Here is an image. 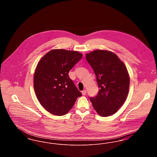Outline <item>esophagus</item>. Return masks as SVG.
<instances>
[{
    "instance_id": "obj_1",
    "label": "esophagus",
    "mask_w": 157,
    "mask_h": 157,
    "mask_svg": "<svg viewBox=\"0 0 157 157\" xmlns=\"http://www.w3.org/2000/svg\"><path fill=\"white\" fill-rule=\"evenodd\" d=\"M82 94L83 95H85L86 94V90H83L82 91Z\"/></svg>"
}]
</instances>
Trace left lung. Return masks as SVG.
<instances>
[{
	"instance_id": "1",
	"label": "left lung",
	"mask_w": 157,
	"mask_h": 157,
	"mask_svg": "<svg viewBox=\"0 0 157 157\" xmlns=\"http://www.w3.org/2000/svg\"><path fill=\"white\" fill-rule=\"evenodd\" d=\"M97 77V95L90 97L93 107L102 117L117 112L129 91V77L124 63L113 53L96 50L85 56Z\"/></svg>"
}]
</instances>
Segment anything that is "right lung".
I'll list each match as a JSON object with an SVG mask.
<instances>
[{"label": "right lung", "mask_w": 157, "mask_h": 157, "mask_svg": "<svg viewBox=\"0 0 157 157\" xmlns=\"http://www.w3.org/2000/svg\"><path fill=\"white\" fill-rule=\"evenodd\" d=\"M82 57L76 51L55 49L47 53L37 64L34 74V90L46 111L62 116L82 96L68 72Z\"/></svg>", "instance_id": "obj_1"}]
</instances>
